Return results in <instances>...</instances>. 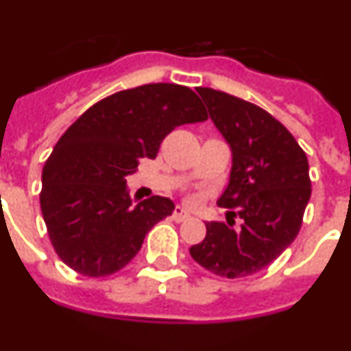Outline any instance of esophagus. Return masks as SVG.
<instances>
[{
    "instance_id": "1",
    "label": "esophagus",
    "mask_w": 351,
    "mask_h": 351,
    "mask_svg": "<svg viewBox=\"0 0 351 351\" xmlns=\"http://www.w3.org/2000/svg\"><path fill=\"white\" fill-rule=\"evenodd\" d=\"M172 218L176 219V221H184V219L190 218V213H188V210H186L184 207L178 206V207H176V209H173Z\"/></svg>"
}]
</instances>
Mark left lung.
Wrapping results in <instances>:
<instances>
[{
	"label": "left lung",
	"mask_w": 351,
	"mask_h": 351,
	"mask_svg": "<svg viewBox=\"0 0 351 351\" xmlns=\"http://www.w3.org/2000/svg\"><path fill=\"white\" fill-rule=\"evenodd\" d=\"M197 91L230 145V179L218 206L234 209L241 226L206 223V239L190 247V255L213 274L244 278L267 267L299 234L311 197L308 158L258 105L210 88Z\"/></svg>",
	"instance_id": "left-lung-1"
}]
</instances>
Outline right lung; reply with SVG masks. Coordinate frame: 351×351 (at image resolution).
<instances>
[{
	"instance_id": "right-lung-1",
	"label": "right lung",
	"mask_w": 351,
	"mask_h": 351,
	"mask_svg": "<svg viewBox=\"0 0 351 351\" xmlns=\"http://www.w3.org/2000/svg\"><path fill=\"white\" fill-rule=\"evenodd\" d=\"M206 119L190 88L158 82L107 96L63 133L43 165L40 207L68 267L104 278L132 262L145 234L176 206L165 197L132 206L126 178L141 158H156L176 126Z\"/></svg>"
}]
</instances>
